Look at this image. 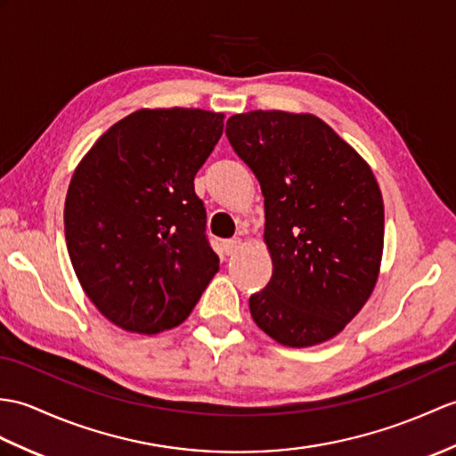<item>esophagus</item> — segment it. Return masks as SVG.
Segmentation results:
<instances>
[{
	"label": "esophagus",
	"mask_w": 456,
	"mask_h": 456,
	"mask_svg": "<svg viewBox=\"0 0 456 456\" xmlns=\"http://www.w3.org/2000/svg\"><path fill=\"white\" fill-rule=\"evenodd\" d=\"M239 247H240V239L224 240V250H225V254H232Z\"/></svg>",
	"instance_id": "1"
}]
</instances>
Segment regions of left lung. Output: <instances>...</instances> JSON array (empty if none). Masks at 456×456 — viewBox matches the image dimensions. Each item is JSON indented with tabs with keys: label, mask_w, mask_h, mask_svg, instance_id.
I'll return each instance as SVG.
<instances>
[{
	"label": "left lung",
	"mask_w": 456,
	"mask_h": 456,
	"mask_svg": "<svg viewBox=\"0 0 456 456\" xmlns=\"http://www.w3.org/2000/svg\"><path fill=\"white\" fill-rule=\"evenodd\" d=\"M225 134L256 175L266 211L273 272L248 299L254 322L283 346L330 340L379 276L385 208L371 168L313 114H235Z\"/></svg>",
	"instance_id": "8db88e82"
}]
</instances>
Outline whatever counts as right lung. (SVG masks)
<instances>
[{
  "instance_id": "right-lung-1",
  "label": "right lung",
  "mask_w": 456,
  "mask_h": 456,
  "mask_svg": "<svg viewBox=\"0 0 456 456\" xmlns=\"http://www.w3.org/2000/svg\"><path fill=\"white\" fill-rule=\"evenodd\" d=\"M221 134L219 112L143 109L104 132L71 176L63 227L73 270L124 330L178 326L219 270L194 176Z\"/></svg>"
}]
</instances>
